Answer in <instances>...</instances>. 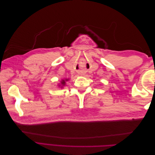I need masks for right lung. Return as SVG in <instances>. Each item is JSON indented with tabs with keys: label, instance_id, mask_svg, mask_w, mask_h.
I'll use <instances>...</instances> for the list:
<instances>
[{
	"label": "right lung",
	"instance_id": "obj_1",
	"mask_svg": "<svg viewBox=\"0 0 155 155\" xmlns=\"http://www.w3.org/2000/svg\"><path fill=\"white\" fill-rule=\"evenodd\" d=\"M69 79H62L61 81V82H60V83H59L58 84V86H59V87H61V88H63V87L64 86H65L66 85V81H68Z\"/></svg>",
	"mask_w": 155,
	"mask_h": 155
}]
</instances>
